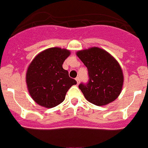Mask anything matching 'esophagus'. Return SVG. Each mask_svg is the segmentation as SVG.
I'll return each instance as SVG.
<instances>
[{"mask_svg": "<svg viewBox=\"0 0 148 148\" xmlns=\"http://www.w3.org/2000/svg\"><path fill=\"white\" fill-rule=\"evenodd\" d=\"M75 80H76L77 84L80 83V78H79V77H76V78H75Z\"/></svg>", "mask_w": 148, "mask_h": 148, "instance_id": "obj_1", "label": "esophagus"}]
</instances>
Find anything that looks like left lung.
Listing matches in <instances>:
<instances>
[{
	"mask_svg": "<svg viewBox=\"0 0 148 148\" xmlns=\"http://www.w3.org/2000/svg\"><path fill=\"white\" fill-rule=\"evenodd\" d=\"M76 55L88 70V82L78 85L86 99L97 106L106 105L116 100L124 82L118 61L99 47L80 50Z\"/></svg>",
	"mask_w": 148,
	"mask_h": 148,
	"instance_id": "1",
	"label": "left lung"
}]
</instances>
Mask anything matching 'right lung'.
Returning <instances> with one entry per match:
<instances>
[{
	"label": "right lung",
	"instance_id": "1",
	"mask_svg": "<svg viewBox=\"0 0 148 148\" xmlns=\"http://www.w3.org/2000/svg\"><path fill=\"white\" fill-rule=\"evenodd\" d=\"M70 55L66 49L49 48L37 55L30 63L26 82L31 97L38 104L54 108L64 101L68 90L77 84L62 67Z\"/></svg>",
	"mask_w": 148,
	"mask_h": 148
}]
</instances>
